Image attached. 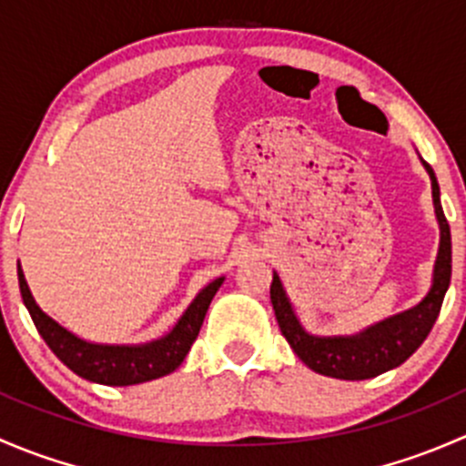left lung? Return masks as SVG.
I'll list each match as a JSON object with an SVG mask.
<instances>
[{
    "instance_id": "left-lung-1",
    "label": "left lung",
    "mask_w": 466,
    "mask_h": 466,
    "mask_svg": "<svg viewBox=\"0 0 466 466\" xmlns=\"http://www.w3.org/2000/svg\"><path fill=\"white\" fill-rule=\"evenodd\" d=\"M421 164L429 173L431 187H433L435 218L440 225V250H437L433 266V281L420 304L377 324H370L351 336H313L299 322L279 275L272 272L270 302L275 309L277 322H279L281 336L289 340L299 360L313 372L345 380L379 377L410 359L433 329L437 316H440L441 299L451 284V229L440 203V185H437L435 171L424 159Z\"/></svg>"
}]
</instances>
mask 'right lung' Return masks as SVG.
<instances>
[{"label":"right lung","instance_id":"add662e5","mask_svg":"<svg viewBox=\"0 0 466 466\" xmlns=\"http://www.w3.org/2000/svg\"><path fill=\"white\" fill-rule=\"evenodd\" d=\"M17 279H20L22 302L31 313L37 333L74 374L101 385H135L167 377L173 370L180 368L194 340L198 338L209 302L214 299L225 277L209 281L196 295L194 302L187 307L180 320L173 324L171 331L164 333L162 338L142 342V345H103V342L78 338L76 333L65 329L63 324L56 322L37 307L20 263H17Z\"/></svg>","mask_w":466,"mask_h":466}]
</instances>
